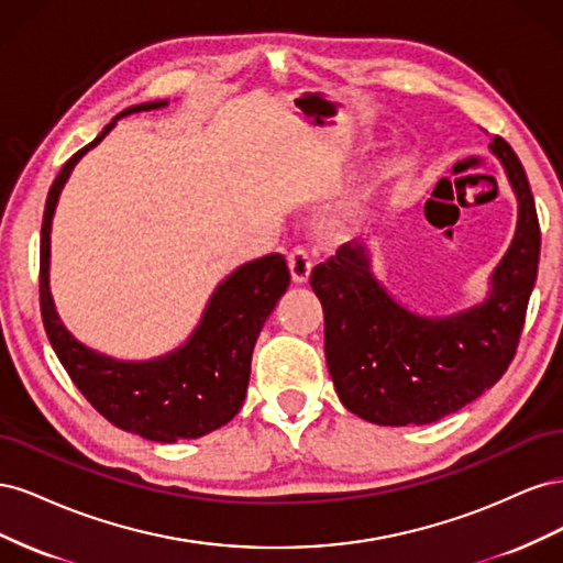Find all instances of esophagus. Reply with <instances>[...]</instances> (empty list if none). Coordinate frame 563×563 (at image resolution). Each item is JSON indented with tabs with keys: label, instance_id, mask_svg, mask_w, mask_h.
I'll use <instances>...</instances> for the list:
<instances>
[{
	"label": "esophagus",
	"instance_id": "obj_1",
	"mask_svg": "<svg viewBox=\"0 0 563 563\" xmlns=\"http://www.w3.org/2000/svg\"><path fill=\"white\" fill-rule=\"evenodd\" d=\"M288 269H291V277L296 284H305L310 279L312 258H310L308 249L296 246L291 253H288Z\"/></svg>",
	"mask_w": 563,
	"mask_h": 563
}]
</instances>
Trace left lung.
<instances>
[{
    "label": "left lung",
    "mask_w": 563,
    "mask_h": 563,
    "mask_svg": "<svg viewBox=\"0 0 563 563\" xmlns=\"http://www.w3.org/2000/svg\"><path fill=\"white\" fill-rule=\"evenodd\" d=\"M490 152L517 195L519 220L482 305L451 317L406 310L373 277L362 246L343 244L312 269L335 391L347 411L368 422H437L482 397L515 360L538 277L540 225L515 150L496 135Z\"/></svg>",
    "instance_id": "1"
}]
</instances>
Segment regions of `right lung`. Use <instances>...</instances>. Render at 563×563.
<instances>
[{
    "label": "right lung",
    "instance_id": "add662e5",
    "mask_svg": "<svg viewBox=\"0 0 563 563\" xmlns=\"http://www.w3.org/2000/svg\"><path fill=\"white\" fill-rule=\"evenodd\" d=\"M168 100L126 108L87 147L67 159L51 185L40 244V305L44 329L67 376L114 428L150 441L174 444L197 439L230 422L244 404L251 354L265 319L291 282L282 253L236 267L213 291L199 327L178 350L150 362H119L81 345L63 327L48 291L51 218L75 164L133 112L164 108Z\"/></svg>",
    "mask_w": 563,
    "mask_h": 563
}]
</instances>
